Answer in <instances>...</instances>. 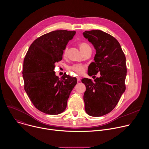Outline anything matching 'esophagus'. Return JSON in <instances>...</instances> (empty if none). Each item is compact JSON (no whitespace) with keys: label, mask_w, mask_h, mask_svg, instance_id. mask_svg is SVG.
Here are the masks:
<instances>
[{"label":"esophagus","mask_w":149,"mask_h":149,"mask_svg":"<svg viewBox=\"0 0 149 149\" xmlns=\"http://www.w3.org/2000/svg\"><path fill=\"white\" fill-rule=\"evenodd\" d=\"M77 81H80V80H81V78L79 76L77 77Z\"/></svg>","instance_id":"obj_1"}]
</instances>
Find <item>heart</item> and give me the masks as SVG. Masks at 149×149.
<instances>
[{"label": "heart", "mask_w": 149, "mask_h": 149, "mask_svg": "<svg viewBox=\"0 0 149 149\" xmlns=\"http://www.w3.org/2000/svg\"><path fill=\"white\" fill-rule=\"evenodd\" d=\"M79 46L80 49L82 53H84L88 48H90L89 45L86 42H81ZM67 52H68V47H66L64 50L63 55L64 56H66L67 54ZM68 69L73 71H75L78 74H82L85 71V66L81 64H74L72 66L69 67Z\"/></svg>", "instance_id": "obj_1"}]
</instances>
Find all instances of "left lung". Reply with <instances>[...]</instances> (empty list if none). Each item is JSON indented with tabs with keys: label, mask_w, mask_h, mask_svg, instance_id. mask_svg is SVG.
Masks as SVG:
<instances>
[{
	"label": "left lung",
	"mask_w": 149,
	"mask_h": 149,
	"mask_svg": "<svg viewBox=\"0 0 149 149\" xmlns=\"http://www.w3.org/2000/svg\"><path fill=\"white\" fill-rule=\"evenodd\" d=\"M83 35L96 49L95 62L89 65L88 74H101L94 82L85 78L81 80L86 86L85 110L89 116H102L115 108L125 91L126 57L119 42L111 35L100 30L85 31Z\"/></svg>",
	"instance_id": "left-lung-1"
}]
</instances>
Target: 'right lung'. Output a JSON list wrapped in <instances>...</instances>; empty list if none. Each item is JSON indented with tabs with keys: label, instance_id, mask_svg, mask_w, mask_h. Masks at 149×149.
<instances>
[{
	"label": "right lung",
	"instance_id": "obj_1",
	"mask_svg": "<svg viewBox=\"0 0 149 149\" xmlns=\"http://www.w3.org/2000/svg\"><path fill=\"white\" fill-rule=\"evenodd\" d=\"M75 33L56 30L40 36L31 44L24 59V90L34 106L44 113L63 112L77 84L75 77L65 74L59 78L54 71L55 63L63 59V51Z\"/></svg>",
	"mask_w": 149,
	"mask_h": 149
}]
</instances>
